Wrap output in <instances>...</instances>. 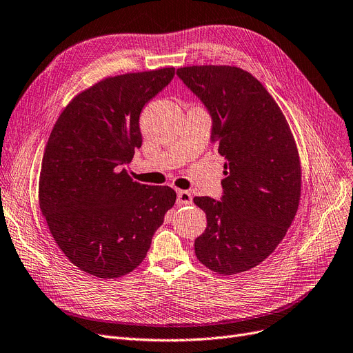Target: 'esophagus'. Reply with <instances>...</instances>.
<instances>
[{"instance_id": "obj_1", "label": "esophagus", "mask_w": 353, "mask_h": 353, "mask_svg": "<svg viewBox=\"0 0 353 353\" xmlns=\"http://www.w3.org/2000/svg\"><path fill=\"white\" fill-rule=\"evenodd\" d=\"M192 194L188 190H179L177 192V205L183 206V205H192Z\"/></svg>"}]
</instances>
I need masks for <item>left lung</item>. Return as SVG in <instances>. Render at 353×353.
I'll use <instances>...</instances> for the list:
<instances>
[{"instance_id":"1","label":"left lung","mask_w":353,"mask_h":353,"mask_svg":"<svg viewBox=\"0 0 353 353\" xmlns=\"http://www.w3.org/2000/svg\"><path fill=\"white\" fill-rule=\"evenodd\" d=\"M209 110L210 141L226 159L222 201L196 196L208 226L194 254L209 270L232 275L248 271L274 252L299 209L301 164L297 144L275 99L238 66L177 69Z\"/></svg>"}]
</instances>
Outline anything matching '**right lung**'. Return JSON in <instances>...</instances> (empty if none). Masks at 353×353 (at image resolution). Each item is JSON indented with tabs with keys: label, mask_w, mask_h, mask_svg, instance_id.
Returning a JSON list of instances; mask_svg holds the SVG:
<instances>
[{
	"label": "right lung",
	"mask_w": 353,
	"mask_h": 353,
	"mask_svg": "<svg viewBox=\"0 0 353 353\" xmlns=\"http://www.w3.org/2000/svg\"><path fill=\"white\" fill-rule=\"evenodd\" d=\"M174 68L108 76L79 92L57 118L46 145L39 205L69 261L98 279L139 267L164 214L168 186L134 181L127 168L141 147L140 114Z\"/></svg>",
	"instance_id": "add662e5"
}]
</instances>
